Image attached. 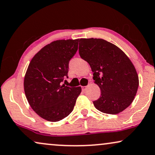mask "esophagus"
I'll use <instances>...</instances> for the list:
<instances>
[{
	"label": "esophagus",
	"mask_w": 155,
	"mask_h": 155,
	"mask_svg": "<svg viewBox=\"0 0 155 155\" xmlns=\"http://www.w3.org/2000/svg\"><path fill=\"white\" fill-rule=\"evenodd\" d=\"M86 88H87V86H81V89L83 91H85L86 90Z\"/></svg>",
	"instance_id": "esophagus-1"
}]
</instances>
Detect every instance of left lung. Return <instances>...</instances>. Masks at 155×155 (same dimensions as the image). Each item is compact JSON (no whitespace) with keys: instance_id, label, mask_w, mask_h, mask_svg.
I'll list each match as a JSON object with an SVG mask.
<instances>
[{"instance_id":"1","label":"left lung","mask_w":155,"mask_h":155,"mask_svg":"<svg viewBox=\"0 0 155 155\" xmlns=\"http://www.w3.org/2000/svg\"><path fill=\"white\" fill-rule=\"evenodd\" d=\"M80 57L89 64L93 79L101 89L94 101L97 110L117 114L127 108L137 94L139 79L134 65L119 47L103 39H80Z\"/></svg>"}]
</instances>
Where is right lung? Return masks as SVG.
<instances>
[{
  "mask_svg": "<svg viewBox=\"0 0 155 155\" xmlns=\"http://www.w3.org/2000/svg\"><path fill=\"white\" fill-rule=\"evenodd\" d=\"M77 40L54 41L33 57L24 79V90L32 110L42 118L57 122L73 110L81 86L61 85L68 78L69 62L78 49Z\"/></svg>",
  "mask_w": 155,
  "mask_h": 155,
  "instance_id": "right-lung-1",
  "label": "right lung"
}]
</instances>
